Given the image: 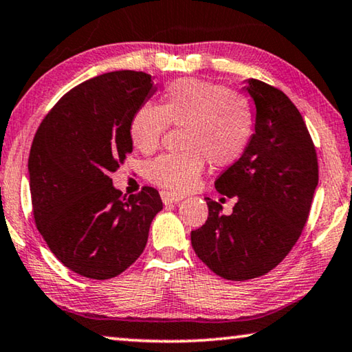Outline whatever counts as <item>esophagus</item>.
<instances>
[{
  "instance_id": "1",
  "label": "esophagus",
  "mask_w": 352,
  "mask_h": 352,
  "mask_svg": "<svg viewBox=\"0 0 352 352\" xmlns=\"http://www.w3.org/2000/svg\"><path fill=\"white\" fill-rule=\"evenodd\" d=\"M183 197H185V196H182V194H175V192H170V191H161V199H163V202L166 205L180 202Z\"/></svg>"
}]
</instances>
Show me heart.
Returning <instances> with one entry per match:
<instances>
[{"label":"heart","mask_w":352,"mask_h":352,"mask_svg":"<svg viewBox=\"0 0 352 352\" xmlns=\"http://www.w3.org/2000/svg\"><path fill=\"white\" fill-rule=\"evenodd\" d=\"M254 111L241 94L199 78L166 86L161 104L144 103L130 120V139L139 152L152 153L169 125L183 128V152L148 161L146 178L170 192L196 185L206 166H230L241 158L254 135Z\"/></svg>","instance_id":"obj_1"}]
</instances>
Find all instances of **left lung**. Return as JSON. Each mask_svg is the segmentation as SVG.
I'll return each mask as SVG.
<instances>
[{"label":"left lung","instance_id":"1","mask_svg":"<svg viewBox=\"0 0 352 352\" xmlns=\"http://www.w3.org/2000/svg\"><path fill=\"white\" fill-rule=\"evenodd\" d=\"M255 133L236 163L214 182L235 199L232 214L205 197L208 219L191 232L204 263L227 280L261 277L280 263L304 230L318 185L315 144L302 116L280 89L250 78ZM224 197V199H226Z\"/></svg>","mask_w":352,"mask_h":352}]
</instances>
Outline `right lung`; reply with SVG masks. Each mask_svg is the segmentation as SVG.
Segmentation results:
<instances>
[{"mask_svg": "<svg viewBox=\"0 0 352 352\" xmlns=\"http://www.w3.org/2000/svg\"><path fill=\"white\" fill-rule=\"evenodd\" d=\"M153 91L152 75L109 72L70 89L37 128L28 161L36 227L82 277L106 280L128 270L163 210L155 188L126 197L111 178L133 150L131 117Z\"/></svg>", "mask_w": 352, "mask_h": 352, "instance_id": "1", "label": "right lung"}]
</instances>
